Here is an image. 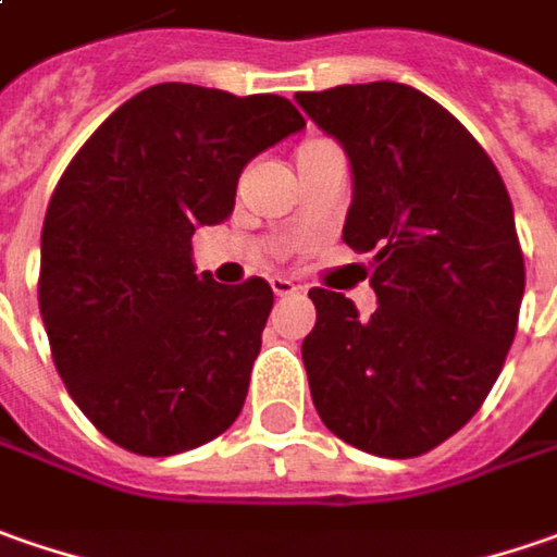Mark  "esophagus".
Instances as JSON below:
<instances>
[{
  "instance_id": "obj_1",
  "label": "esophagus",
  "mask_w": 557,
  "mask_h": 557,
  "mask_svg": "<svg viewBox=\"0 0 557 557\" xmlns=\"http://www.w3.org/2000/svg\"><path fill=\"white\" fill-rule=\"evenodd\" d=\"M271 289H274V296H296L302 286L293 283L289 277H283V274H274V277H271Z\"/></svg>"
}]
</instances>
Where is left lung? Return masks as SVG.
Here are the masks:
<instances>
[{
	"instance_id": "obj_1",
	"label": "left lung",
	"mask_w": 557,
	"mask_h": 557,
	"mask_svg": "<svg viewBox=\"0 0 557 557\" xmlns=\"http://www.w3.org/2000/svg\"><path fill=\"white\" fill-rule=\"evenodd\" d=\"M296 102L349 158L343 239L371 252L376 293L371 318L343 293H308L311 401L343 443L414 458L471 421L515 343V208L483 146L414 86L346 84Z\"/></svg>"
}]
</instances>
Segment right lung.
<instances>
[{"mask_svg": "<svg viewBox=\"0 0 557 557\" xmlns=\"http://www.w3.org/2000/svg\"><path fill=\"white\" fill-rule=\"evenodd\" d=\"M302 127L283 96L158 84L61 174L39 314L71 399L111 443L161 458L239 418L274 293L261 277L196 274L193 233L227 221L243 168Z\"/></svg>", "mask_w": 557, "mask_h": 557, "instance_id": "1", "label": "right lung"}]
</instances>
